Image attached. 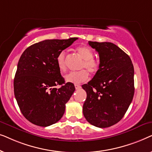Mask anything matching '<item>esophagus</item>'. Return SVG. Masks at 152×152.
<instances>
[{
  "label": "esophagus",
  "mask_w": 152,
  "mask_h": 152,
  "mask_svg": "<svg viewBox=\"0 0 152 152\" xmlns=\"http://www.w3.org/2000/svg\"><path fill=\"white\" fill-rule=\"evenodd\" d=\"M75 87L76 90H78V89L81 88V86H80V85H78V84H75Z\"/></svg>",
  "instance_id": "34e87169"
}]
</instances>
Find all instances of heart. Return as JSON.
<instances>
[{
	"label": "heart",
	"instance_id": "b5f03b06",
	"mask_svg": "<svg viewBox=\"0 0 152 152\" xmlns=\"http://www.w3.org/2000/svg\"><path fill=\"white\" fill-rule=\"evenodd\" d=\"M76 50L79 55L82 58L83 62L80 66V68H86L91 74H95L98 71L99 64L97 60L93 58V51L90 48L86 45H82L76 48ZM57 67L61 72H65L66 70V53L61 51L58 54L56 58ZM86 69V70H87ZM85 69L81 70L80 71L71 72L65 76L66 82L72 83L74 84H79L84 82L88 78V72Z\"/></svg>",
	"mask_w": 152,
	"mask_h": 152
}]
</instances>
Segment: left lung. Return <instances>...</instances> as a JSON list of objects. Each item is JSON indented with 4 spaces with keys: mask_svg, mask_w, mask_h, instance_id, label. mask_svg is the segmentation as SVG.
Returning a JSON list of instances; mask_svg holds the SVG:
<instances>
[{
    "mask_svg": "<svg viewBox=\"0 0 152 152\" xmlns=\"http://www.w3.org/2000/svg\"><path fill=\"white\" fill-rule=\"evenodd\" d=\"M99 54L98 71L82 85L87 97L83 114L89 123L106 128L118 123L134 95V69L127 54L110 42L88 41Z\"/></svg>",
    "mask_w": 152,
    "mask_h": 152,
    "instance_id": "obj_1",
    "label": "left lung"
}]
</instances>
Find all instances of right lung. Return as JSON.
Instances as JSON below:
<instances>
[{
    "mask_svg": "<svg viewBox=\"0 0 152 152\" xmlns=\"http://www.w3.org/2000/svg\"><path fill=\"white\" fill-rule=\"evenodd\" d=\"M77 39L40 41L20 56L14 80V95L22 114L32 124L48 126L63 116L75 88L72 83L65 84L56 58ZM57 85L62 86L57 89Z\"/></svg>",
    "mask_w": 152,
    "mask_h": 152,
    "instance_id": "1",
    "label": "right lung"
}]
</instances>
